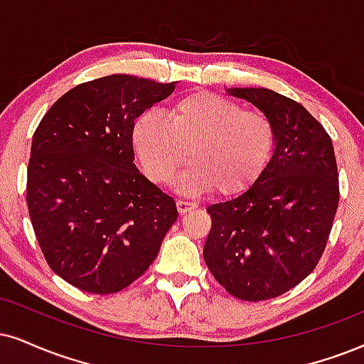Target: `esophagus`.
I'll list each match as a JSON object with an SVG mask.
<instances>
[{
    "instance_id": "obj_1",
    "label": "esophagus",
    "mask_w": 364,
    "mask_h": 364,
    "mask_svg": "<svg viewBox=\"0 0 364 364\" xmlns=\"http://www.w3.org/2000/svg\"><path fill=\"white\" fill-rule=\"evenodd\" d=\"M197 208L196 203H187V200H177V210L181 214L189 213V210H194Z\"/></svg>"
}]
</instances>
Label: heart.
Returning a JSON list of instances; mask_svg holds the SVG:
<instances>
[{
  "mask_svg": "<svg viewBox=\"0 0 364 364\" xmlns=\"http://www.w3.org/2000/svg\"><path fill=\"white\" fill-rule=\"evenodd\" d=\"M132 143L154 183L172 182L189 151L192 165L178 178V189L235 197L253 187L268 167L277 132L262 111L199 91L175 102L168 119L156 111L141 113L133 123Z\"/></svg>",
  "mask_w": 364,
  "mask_h": 364,
  "instance_id": "b5f03b06",
  "label": "heart"
}]
</instances>
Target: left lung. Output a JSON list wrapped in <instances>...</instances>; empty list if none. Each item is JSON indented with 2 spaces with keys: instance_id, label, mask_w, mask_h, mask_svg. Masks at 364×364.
<instances>
[{
  "instance_id": "obj_1",
  "label": "left lung",
  "mask_w": 364,
  "mask_h": 364,
  "mask_svg": "<svg viewBox=\"0 0 364 364\" xmlns=\"http://www.w3.org/2000/svg\"><path fill=\"white\" fill-rule=\"evenodd\" d=\"M272 119L277 143L262 177L243 194L210 204L204 245L209 272L236 299H275L311 275L339 204L334 146L302 105L264 87L228 89Z\"/></svg>"
}]
</instances>
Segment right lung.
I'll return each instance as SVG.
<instances>
[{
  "label": "right lung",
  "instance_id": "add662e5",
  "mask_svg": "<svg viewBox=\"0 0 364 364\" xmlns=\"http://www.w3.org/2000/svg\"><path fill=\"white\" fill-rule=\"evenodd\" d=\"M113 74L53 102L31 140L26 204L48 267L91 294H114L146 272L177 205L133 164L134 119L173 92Z\"/></svg>",
  "mask_w": 364,
  "mask_h": 364
}]
</instances>
